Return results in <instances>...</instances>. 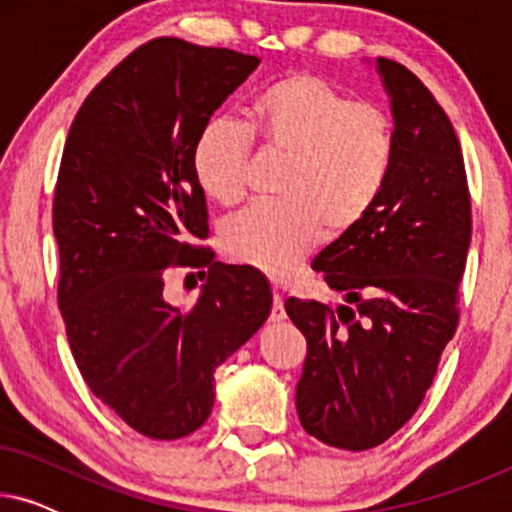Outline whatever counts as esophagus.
Listing matches in <instances>:
<instances>
[{
    "label": "esophagus",
    "mask_w": 512,
    "mask_h": 512,
    "mask_svg": "<svg viewBox=\"0 0 512 512\" xmlns=\"http://www.w3.org/2000/svg\"><path fill=\"white\" fill-rule=\"evenodd\" d=\"M286 319V312H284V298L282 293H272V310H270V321L272 324H277V321Z\"/></svg>",
    "instance_id": "1"
}]
</instances>
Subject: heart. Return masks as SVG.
Listing matches in <instances>:
<instances>
[{"mask_svg":"<svg viewBox=\"0 0 512 512\" xmlns=\"http://www.w3.org/2000/svg\"><path fill=\"white\" fill-rule=\"evenodd\" d=\"M254 134L289 158L282 200L254 202L221 233L223 251L270 277H286L328 230L345 235L373 212L396 160L394 123L380 104L354 102L310 72L286 74L256 95L247 125L214 118L198 135L193 167L221 205L247 193Z\"/></svg>","mask_w":512,"mask_h":512,"instance_id":"obj_1","label":"heart"}]
</instances>
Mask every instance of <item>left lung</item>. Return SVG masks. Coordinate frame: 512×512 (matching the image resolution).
<instances>
[{"label": "left lung", "mask_w": 512, "mask_h": 512, "mask_svg": "<svg viewBox=\"0 0 512 512\" xmlns=\"http://www.w3.org/2000/svg\"><path fill=\"white\" fill-rule=\"evenodd\" d=\"M377 69L394 114V170L373 212L312 263L353 307L284 303L307 340L300 424L352 452L384 443L422 405L457 331L471 244V193L450 118L408 67L380 58Z\"/></svg>", "instance_id": "obj_1"}]
</instances>
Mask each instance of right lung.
I'll use <instances>...</instances> for the list:
<instances>
[{
    "label": "right lung",
    "instance_id": "1",
    "mask_svg": "<svg viewBox=\"0 0 512 512\" xmlns=\"http://www.w3.org/2000/svg\"><path fill=\"white\" fill-rule=\"evenodd\" d=\"M256 55L146 41L81 104L53 198L58 305L90 391L156 440L207 422L214 370L268 319V279L214 261L193 167L202 128L258 67ZM174 267H207L193 306L164 298ZM205 275V270H202Z\"/></svg>",
    "mask_w": 512,
    "mask_h": 512
}]
</instances>
